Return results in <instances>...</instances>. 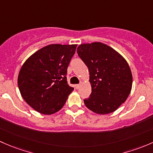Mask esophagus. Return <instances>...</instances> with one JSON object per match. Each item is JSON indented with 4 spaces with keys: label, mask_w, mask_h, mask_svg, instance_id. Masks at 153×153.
<instances>
[{
    "label": "esophagus",
    "mask_w": 153,
    "mask_h": 153,
    "mask_svg": "<svg viewBox=\"0 0 153 153\" xmlns=\"http://www.w3.org/2000/svg\"><path fill=\"white\" fill-rule=\"evenodd\" d=\"M79 87H80V84H77V85H75V88H76V89H79Z\"/></svg>",
    "instance_id": "obj_1"
}]
</instances>
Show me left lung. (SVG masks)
Wrapping results in <instances>:
<instances>
[{
    "label": "left lung",
    "instance_id": "1",
    "mask_svg": "<svg viewBox=\"0 0 153 153\" xmlns=\"http://www.w3.org/2000/svg\"><path fill=\"white\" fill-rule=\"evenodd\" d=\"M77 53L87 65L91 94L84 103L91 111L108 114L119 108L128 97L133 76L125 59L102 42L82 44Z\"/></svg>",
    "mask_w": 153,
    "mask_h": 153
}]
</instances>
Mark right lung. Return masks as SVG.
Instances as JSON below:
<instances>
[{
    "instance_id": "add662e5",
    "label": "right lung",
    "mask_w": 153,
    "mask_h": 153,
    "mask_svg": "<svg viewBox=\"0 0 153 153\" xmlns=\"http://www.w3.org/2000/svg\"><path fill=\"white\" fill-rule=\"evenodd\" d=\"M77 45L51 44L33 53L19 72L18 84L23 100L45 115L59 111L74 88L67 82V69Z\"/></svg>"
}]
</instances>
